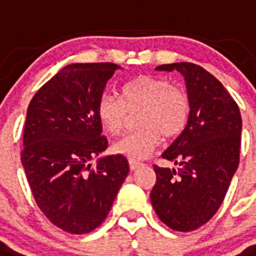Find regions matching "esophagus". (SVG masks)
<instances>
[{"label":"esophagus","mask_w":256,"mask_h":256,"mask_svg":"<svg viewBox=\"0 0 256 256\" xmlns=\"http://www.w3.org/2000/svg\"><path fill=\"white\" fill-rule=\"evenodd\" d=\"M142 164L139 161H134V160H130V170H135L138 168Z\"/></svg>","instance_id":"1"}]
</instances>
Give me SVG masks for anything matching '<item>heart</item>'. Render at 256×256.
Here are the masks:
<instances>
[{
	"mask_svg": "<svg viewBox=\"0 0 256 256\" xmlns=\"http://www.w3.org/2000/svg\"><path fill=\"white\" fill-rule=\"evenodd\" d=\"M122 100L112 94L100 95L96 114L102 128L110 135H120L128 126L132 113L142 110L138 126L116 142L113 150L120 156L138 161L146 158L160 146L162 135L173 139L186 130L191 113L187 92L170 80L143 74L122 87Z\"/></svg>",
	"mask_w": 256,
	"mask_h": 256,
	"instance_id": "b5f03b06",
	"label": "heart"
}]
</instances>
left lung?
Masks as SVG:
<instances>
[{"label":"left lung","instance_id":"left-lung-1","mask_svg":"<svg viewBox=\"0 0 256 256\" xmlns=\"http://www.w3.org/2000/svg\"><path fill=\"white\" fill-rule=\"evenodd\" d=\"M184 76L191 113L182 135L162 158L178 164L169 169L154 165L156 182L150 199L162 222L191 232L218 212L240 161L242 114L222 83L192 62L156 66Z\"/></svg>","mask_w":256,"mask_h":256}]
</instances>
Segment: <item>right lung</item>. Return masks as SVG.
Masks as SVG:
<instances>
[{
  "instance_id": "add662e5",
  "label": "right lung",
  "mask_w": 256,
  "mask_h": 256,
  "mask_svg": "<svg viewBox=\"0 0 256 256\" xmlns=\"http://www.w3.org/2000/svg\"><path fill=\"white\" fill-rule=\"evenodd\" d=\"M118 65L70 64L34 95L22 164L34 199L50 222L72 234L105 221L130 172L124 156L90 161L108 147L96 105Z\"/></svg>"
}]
</instances>
